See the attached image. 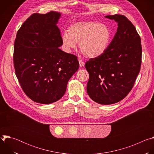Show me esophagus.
Returning a JSON list of instances; mask_svg holds the SVG:
<instances>
[{
  "label": "esophagus",
  "instance_id": "34e87169",
  "mask_svg": "<svg viewBox=\"0 0 154 154\" xmlns=\"http://www.w3.org/2000/svg\"><path fill=\"white\" fill-rule=\"evenodd\" d=\"M79 64H80V67H83V66L85 65V63H84V62L82 60H80V59H79Z\"/></svg>",
  "mask_w": 154,
  "mask_h": 154
}]
</instances>
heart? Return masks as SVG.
<instances>
[{"mask_svg":"<svg viewBox=\"0 0 154 154\" xmlns=\"http://www.w3.org/2000/svg\"><path fill=\"white\" fill-rule=\"evenodd\" d=\"M112 37L109 27L96 21H80L71 24L68 33L61 36L64 51L71 52L77 48L88 58H95L101 55L106 49Z\"/></svg>","mask_w":154,"mask_h":154,"instance_id":"heart-1","label":"heart"}]
</instances>
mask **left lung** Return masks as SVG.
<instances>
[{"label": "left lung", "mask_w": 154, "mask_h": 154, "mask_svg": "<svg viewBox=\"0 0 154 154\" xmlns=\"http://www.w3.org/2000/svg\"><path fill=\"white\" fill-rule=\"evenodd\" d=\"M118 27L106 51L85 63L89 73L87 93L94 102L113 104L122 100L132 89L141 64V38L135 26L124 15H108Z\"/></svg>", "instance_id": "1"}]
</instances>
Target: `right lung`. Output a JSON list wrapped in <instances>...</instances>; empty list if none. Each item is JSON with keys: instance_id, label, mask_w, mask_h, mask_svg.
<instances>
[{"instance_id": "add662e5", "label": "right lung", "mask_w": 154, "mask_h": 154, "mask_svg": "<svg viewBox=\"0 0 154 154\" xmlns=\"http://www.w3.org/2000/svg\"><path fill=\"white\" fill-rule=\"evenodd\" d=\"M61 14H32L18 30L14 41L15 73L25 94L35 102L49 104L64 94L78 70L77 57L64 52L60 29Z\"/></svg>"}]
</instances>
